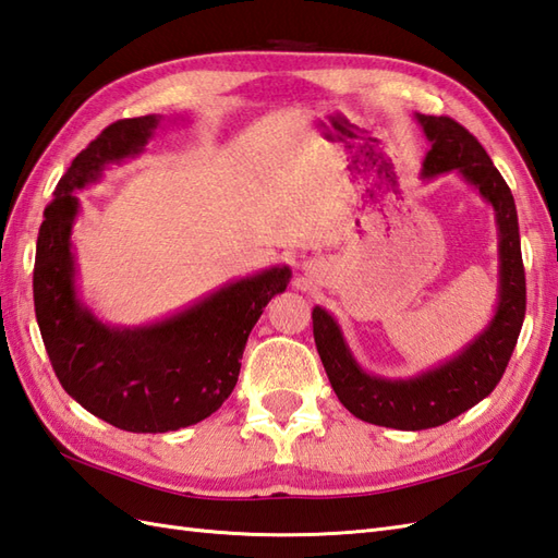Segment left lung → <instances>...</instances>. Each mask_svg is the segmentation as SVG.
<instances>
[{
	"label": "left lung",
	"mask_w": 558,
	"mask_h": 558,
	"mask_svg": "<svg viewBox=\"0 0 558 558\" xmlns=\"http://www.w3.org/2000/svg\"><path fill=\"white\" fill-rule=\"evenodd\" d=\"M430 149L425 151L421 178L433 180L457 171L495 211L497 226V304L485 328L457 354L407 378H387L359 364L338 318L314 306V338L323 368L335 395L356 418L395 427L427 430L483 401L507 371L525 318V270L518 235V214L507 180L463 125L447 116L416 113Z\"/></svg>",
	"instance_id": "left-lung-1"
}]
</instances>
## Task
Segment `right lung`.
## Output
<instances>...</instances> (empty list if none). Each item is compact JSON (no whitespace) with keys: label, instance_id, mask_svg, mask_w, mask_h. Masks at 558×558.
Returning a JSON list of instances; mask_svg holds the SVG:
<instances>
[{"label":"right lung","instance_id":"1","mask_svg":"<svg viewBox=\"0 0 558 558\" xmlns=\"http://www.w3.org/2000/svg\"><path fill=\"white\" fill-rule=\"evenodd\" d=\"M161 113L104 128L61 175L37 235L33 296L57 378L93 416L128 433H168L209 418L235 390L244 344L266 304L288 290L290 266H270L142 326H116L95 314L77 282L75 192L99 183L109 166L145 154Z\"/></svg>","mask_w":558,"mask_h":558}]
</instances>
